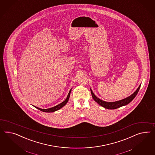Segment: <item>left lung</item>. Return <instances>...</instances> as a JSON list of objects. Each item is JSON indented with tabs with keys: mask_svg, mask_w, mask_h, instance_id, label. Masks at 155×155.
Returning <instances> with one entry per match:
<instances>
[{
	"mask_svg": "<svg viewBox=\"0 0 155 155\" xmlns=\"http://www.w3.org/2000/svg\"><path fill=\"white\" fill-rule=\"evenodd\" d=\"M141 84L139 85V87L137 88V90L135 91V92L130 96L126 97L124 99H122L121 101H117L115 102H107V101H104L101 100L100 99H99L98 97H97L92 92V90L90 88L91 90V95H92V97L94 99V100L97 102L99 104L102 106L103 107H104L105 108L108 109H117L118 108H120L122 106L124 105H126L128 104L129 103H130L131 101H133L135 98V97L137 95L138 91L140 89Z\"/></svg>",
	"mask_w": 155,
	"mask_h": 155,
	"instance_id": "8db88e82",
	"label": "left lung"
}]
</instances>
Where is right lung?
I'll return each mask as SVG.
<instances>
[{"label": "right lung", "mask_w": 155, "mask_h": 155, "mask_svg": "<svg viewBox=\"0 0 155 155\" xmlns=\"http://www.w3.org/2000/svg\"><path fill=\"white\" fill-rule=\"evenodd\" d=\"M71 90L69 91V94H68V95L67 99H66L65 101H64L63 102H62L61 103L59 104L56 105V106H54V107H52V108H48V109H41V108H38V107H35L36 108L39 109V110H41L42 112H54V111H56V110H59V109H60V108H61L65 105L67 104V102L69 101V97H70V94H71Z\"/></svg>", "instance_id": "add662e5"}]
</instances>
